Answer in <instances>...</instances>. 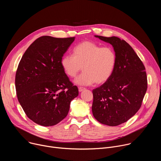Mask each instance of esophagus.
Listing matches in <instances>:
<instances>
[{"instance_id": "esophagus-1", "label": "esophagus", "mask_w": 161, "mask_h": 161, "mask_svg": "<svg viewBox=\"0 0 161 161\" xmlns=\"http://www.w3.org/2000/svg\"><path fill=\"white\" fill-rule=\"evenodd\" d=\"M84 90H85V88H84V87H81V86L78 87V90H79V92H82V91Z\"/></svg>"}]
</instances>
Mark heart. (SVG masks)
<instances>
[{
	"mask_svg": "<svg viewBox=\"0 0 161 161\" xmlns=\"http://www.w3.org/2000/svg\"><path fill=\"white\" fill-rule=\"evenodd\" d=\"M60 64L70 78H75L82 69L83 73L75 80L77 84L89 85L96 82L99 85L108 81L113 74L117 55L111 47H102L94 42L85 41L75 47L73 56H64Z\"/></svg>",
	"mask_w": 161,
	"mask_h": 161,
	"instance_id": "1",
	"label": "heart"
}]
</instances>
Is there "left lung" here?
<instances>
[{
  "label": "left lung",
  "instance_id": "left-lung-1",
  "mask_svg": "<svg viewBox=\"0 0 161 161\" xmlns=\"http://www.w3.org/2000/svg\"><path fill=\"white\" fill-rule=\"evenodd\" d=\"M111 44L117 55V65L108 81L92 90V110L100 123L117 126L127 122L138 111L147 90L145 67L124 40L95 36Z\"/></svg>",
  "mask_w": 161,
  "mask_h": 161
}]
</instances>
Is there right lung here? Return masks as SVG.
I'll use <instances>...</instances> for the list:
<instances>
[{
  "mask_svg": "<svg viewBox=\"0 0 161 161\" xmlns=\"http://www.w3.org/2000/svg\"><path fill=\"white\" fill-rule=\"evenodd\" d=\"M75 37L48 36L34 41L22 56L15 76L18 101L26 115L37 124L52 126L67 115L78 96L61 66V59Z\"/></svg>",
  "mask_w": 161,
  "mask_h": 161,
  "instance_id": "right-lung-1",
  "label": "right lung"
}]
</instances>
